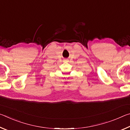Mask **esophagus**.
I'll return each mask as SVG.
<instances>
[{
	"label": "esophagus",
	"instance_id": "1",
	"mask_svg": "<svg viewBox=\"0 0 130 130\" xmlns=\"http://www.w3.org/2000/svg\"><path fill=\"white\" fill-rule=\"evenodd\" d=\"M65 61H68V60H65Z\"/></svg>",
	"mask_w": 130,
	"mask_h": 130
}]
</instances>
